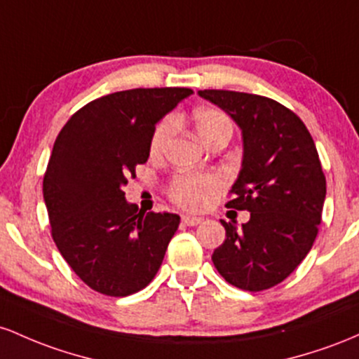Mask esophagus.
I'll return each mask as SVG.
<instances>
[{
	"instance_id": "esophagus-1",
	"label": "esophagus",
	"mask_w": 359,
	"mask_h": 359,
	"mask_svg": "<svg viewBox=\"0 0 359 359\" xmlns=\"http://www.w3.org/2000/svg\"><path fill=\"white\" fill-rule=\"evenodd\" d=\"M181 220H183V224L184 225H190V227H193V225H198V224H201V217H198V215H183L181 217Z\"/></svg>"
}]
</instances>
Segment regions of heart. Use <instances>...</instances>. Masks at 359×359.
Here are the masks:
<instances>
[{"mask_svg": "<svg viewBox=\"0 0 359 359\" xmlns=\"http://www.w3.org/2000/svg\"><path fill=\"white\" fill-rule=\"evenodd\" d=\"M193 126L196 134L203 142H207L212 135L219 134L222 130H232L231 120L222 111L213 110V108H200L193 114ZM175 122L171 118L163 120L154 128L151 135V154L159 156L166 147L169 137L172 134ZM219 188V180L210 175H181L172 181L171 196L176 203L190 210L203 208L212 198L213 193Z\"/></svg>", "mask_w": 359, "mask_h": 359, "instance_id": "b5f03b06", "label": "heart"}]
</instances>
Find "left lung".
I'll list each match as a JSON object with an SVG mask.
<instances>
[{
    "mask_svg": "<svg viewBox=\"0 0 359 359\" xmlns=\"http://www.w3.org/2000/svg\"><path fill=\"white\" fill-rule=\"evenodd\" d=\"M241 128L243 163L227 207L248 210L239 227L220 224L225 241L212 255L217 271L241 290L281 283L312 249L325 200V176L304 122L275 100L249 93L201 90Z\"/></svg>",
    "mask_w": 359,
    "mask_h": 359,
    "instance_id": "obj_1",
    "label": "left lung"
}]
</instances>
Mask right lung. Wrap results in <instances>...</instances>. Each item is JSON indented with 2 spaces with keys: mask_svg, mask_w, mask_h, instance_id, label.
I'll use <instances>...</instances> for the list:
<instances>
[{
  "mask_svg": "<svg viewBox=\"0 0 359 359\" xmlns=\"http://www.w3.org/2000/svg\"><path fill=\"white\" fill-rule=\"evenodd\" d=\"M190 95V88L111 93L76 111L55 139L43 176L52 237L96 292L127 297L159 271L180 215L139 212L123 187L149 159L156 123Z\"/></svg>",
  "mask_w": 359,
  "mask_h": 359,
  "instance_id": "1",
  "label": "right lung"
}]
</instances>
